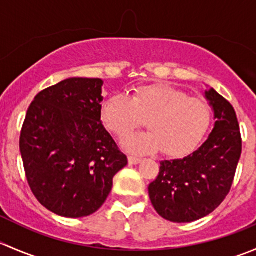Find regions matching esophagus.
Wrapping results in <instances>:
<instances>
[{"label": "esophagus", "mask_w": 256, "mask_h": 256, "mask_svg": "<svg viewBox=\"0 0 256 256\" xmlns=\"http://www.w3.org/2000/svg\"><path fill=\"white\" fill-rule=\"evenodd\" d=\"M128 164H138L141 162V158H138V157L130 156L128 158Z\"/></svg>", "instance_id": "esophagus-1"}]
</instances>
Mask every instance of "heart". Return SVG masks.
<instances>
[{"label": "heart", "instance_id": "1", "mask_svg": "<svg viewBox=\"0 0 256 256\" xmlns=\"http://www.w3.org/2000/svg\"><path fill=\"white\" fill-rule=\"evenodd\" d=\"M100 115L104 125L118 138L142 126L147 118L150 131L124 138L121 146L134 154L164 150L170 157L192 152L207 134L212 118L207 102L166 84L138 88L132 98L114 95L105 100Z\"/></svg>", "mask_w": 256, "mask_h": 256}]
</instances>
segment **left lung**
<instances>
[{"label":"left lung","instance_id":"1","mask_svg":"<svg viewBox=\"0 0 256 256\" xmlns=\"http://www.w3.org/2000/svg\"><path fill=\"white\" fill-rule=\"evenodd\" d=\"M204 98L216 120L208 138L183 158L162 161L158 176L148 186L154 208L174 223L198 220L220 206L242 154L238 118L230 102L209 86Z\"/></svg>","mask_w":256,"mask_h":256}]
</instances>
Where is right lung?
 Wrapping results in <instances>:
<instances>
[{"mask_svg":"<svg viewBox=\"0 0 256 256\" xmlns=\"http://www.w3.org/2000/svg\"><path fill=\"white\" fill-rule=\"evenodd\" d=\"M102 79L69 78L28 108L20 151L38 202L66 218L95 213L128 164L102 121Z\"/></svg>","mask_w":256,"mask_h":256,"instance_id":"add662e5","label":"right lung"}]
</instances>
